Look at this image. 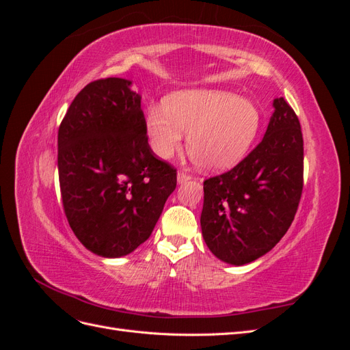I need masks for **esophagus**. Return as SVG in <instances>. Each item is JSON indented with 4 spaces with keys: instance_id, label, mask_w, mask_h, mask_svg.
<instances>
[{
    "instance_id": "obj_1",
    "label": "esophagus",
    "mask_w": 350,
    "mask_h": 350,
    "mask_svg": "<svg viewBox=\"0 0 350 350\" xmlns=\"http://www.w3.org/2000/svg\"><path fill=\"white\" fill-rule=\"evenodd\" d=\"M191 179V175L187 174V172H178V183L179 184H184L187 181H189Z\"/></svg>"
}]
</instances>
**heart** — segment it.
<instances>
[{
    "label": "heart",
    "instance_id": "heart-1",
    "mask_svg": "<svg viewBox=\"0 0 350 350\" xmlns=\"http://www.w3.org/2000/svg\"><path fill=\"white\" fill-rule=\"evenodd\" d=\"M147 134L153 152L169 159L181 149L184 133L189 157L206 171L239 162L260 126L256 105L221 90H187L147 111Z\"/></svg>",
    "mask_w": 350,
    "mask_h": 350
}]
</instances>
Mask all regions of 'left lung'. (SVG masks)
<instances>
[{"label":"left lung","mask_w":350,"mask_h":350,"mask_svg":"<svg viewBox=\"0 0 350 350\" xmlns=\"http://www.w3.org/2000/svg\"><path fill=\"white\" fill-rule=\"evenodd\" d=\"M266 135L247 157L204 181L201 230L208 250L234 266L269 252L291 228L304 188V139L298 116L274 99Z\"/></svg>","instance_id":"8db88e82"}]
</instances>
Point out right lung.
<instances>
[{
  "mask_svg": "<svg viewBox=\"0 0 350 350\" xmlns=\"http://www.w3.org/2000/svg\"><path fill=\"white\" fill-rule=\"evenodd\" d=\"M130 86L118 77L89 83L58 129L64 213L83 245L107 258L149 239L176 187V169L150 149L142 98Z\"/></svg>",
  "mask_w": 350,
  "mask_h": 350,
  "instance_id": "obj_1",
  "label": "right lung"
}]
</instances>
